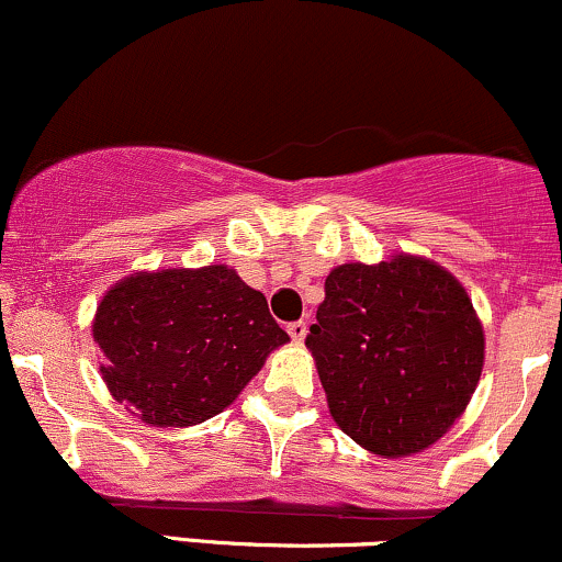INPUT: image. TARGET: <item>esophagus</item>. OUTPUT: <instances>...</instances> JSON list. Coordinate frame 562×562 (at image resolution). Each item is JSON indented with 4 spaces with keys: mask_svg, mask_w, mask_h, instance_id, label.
Wrapping results in <instances>:
<instances>
[{
    "mask_svg": "<svg viewBox=\"0 0 562 562\" xmlns=\"http://www.w3.org/2000/svg\"><path fill=\"white\" fill-rule=\"evenodd\" d=\"M288 333H290V338H293V344H303V338H306V333H308L306 322H290Z\"/></svg>",
    "mask_w": 562,
    "mask_h": 562,
    "instance_id": "1",
    "label": "esophagus"
}]
</instances>
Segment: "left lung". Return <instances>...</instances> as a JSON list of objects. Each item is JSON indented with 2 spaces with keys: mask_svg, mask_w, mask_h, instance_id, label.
Wrapping results in <instances>:
<instances>
[{
  "mask_svg": "<svg viewBox=\"0 0 562 562\" xmlns=\"http://www.w3.org/2000/svg\"><path fill=\"white\" fill-rule=\"evenodd\" d=\"M306 348L338 428L396 460L434 447L460 420L481 380L486 338L449 269L396 254L327 274Z\"/></svg>",
  "mask_w": 562,
  "mask_h": 562,
  "instance_id": "obj_1",
  "label": "left lung"
}]
</instances>
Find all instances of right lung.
<instances>
[{
  "instance_id": "add662e5",
  "label": "right lung",
  "mask_w": 562,
  "mask_h": 562,
  "mask_svg": "<svg viewBox=\"0 0 562 562\" xmlns=\"http://www.w3.org/2000/svg\"><path fill=\"white\" fill-rule=\"evenodd\" d=\"M92 338L111 396L153 428L224 412L290 340L263 293L227 263L124 277L97 303Z\"/></svg>"
}]
</instances>
